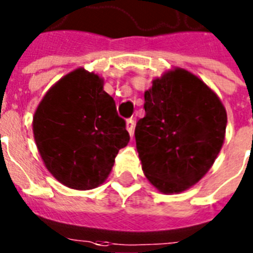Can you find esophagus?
Segmentation results:
<instances>
[{"instance_id":"esophagus-1","label":"esophagus","mask_w":253,"mask_h":253,"mask_svg":"<svg viewBox=\"0 0 253 253\" xmlns=\"http://www.w3.org/2000/svg\"><path fill=\"white\" fill-rule=\"evenodd\" d=\"M126 129L130 136H133V132H134V120L133 119H128L126 120Z\"/></svg>"}]
</instances>
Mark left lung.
Listing matches in <instances>:
<instances>
[{"instance_id": "left-lung-1", "label": "left lung", "mask_w": 253, "mask_h": 253, "mask_svg": "<svg viewBox=\"0 0 253 253\" xmlns=\"http://www.w3.org/2000/svg\"><path fill=\"white\" fill-rule=\"evenodd\" d=\"M145 117L134 130L145 176L163 193H177L209 171L225 139L227 115L203 81L175 69L145 92Z\"/></svg>"}]
</instances>
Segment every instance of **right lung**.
Instances as JSON below:
<instances>
[{
  "label": "right lung",
  "mask_w": 253,
  "mask_h": 253,
  "mask_svg": "<svg viewBox=\"0 0 253 253\" xmlns=\"http://www.w3.org/2000/svg\"><path fill=\"white\" fill-rule=\"evenodd\" d=\"M32 126L48 171L80 191L106 180L117 153L130 138L102 78L84 69L72 72L46 92Z\"/></svg>",
  "instance_id": "obj_1"
}]
</instances>
